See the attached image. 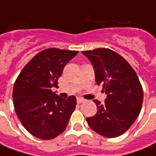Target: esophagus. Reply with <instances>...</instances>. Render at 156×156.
Masks as SVG:
<instances>
[{"label":"esophagus","instance_id":"1","mask_svg":"<svg viewBox=\"0 0 156 156\" xmlns=\"http://www.w3.org/2000/svg\"><path fill=\"white\" fill-rule=\"evenodd\" d=\"M85 100L84 99H82V98H78V100H77V102H78V104H81L83 102H84Z\"/></svg>","mask_w":156,"mask_h":156}]
</instances>
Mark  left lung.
<instances>
[{"label": "left lung", "mask_w": 156, "mask_h": 156, "mask_svg": "<svg viewBox=\"0 0 156 156\" xmlns=\"http://www.w3.org/2000/svg\"><path fill=\"white\" fill-rule=\"evenodd\" d=\"M90 61L95 82L106 94L105 104L94 100L97 113L87 117L89 126L106 138H116L127 131L137 119L144 93L133 67L122 56L110 49L82 51Z\"/></svg>", "instance_id": "obj_1"}]
</instances>
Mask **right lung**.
Segmentation results:
<instances>
[{
	"label": "right lung",
	"mask_w": 156,
	"mask_h": 156,
	"mask_svg": "<svg viewBox=\"0 0 156 156\" xmlns=\"http://www.w3.org/2000/svg\"><path fill=\"white\" fill-rule=\"evenodd\" d=\"M78 51L51 48L29 61L15 82L14 108L29 133L44 140L55 139L66 129L77 104L76 97L57 95L58 79L64 67Z\"/></svg>",
	"instance_id": "add662e5"
}]
</instances>
